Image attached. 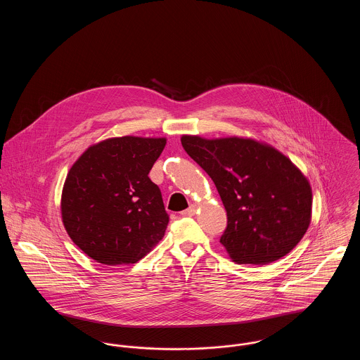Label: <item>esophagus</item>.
<instances>
[{"instance_id": "34e87169", "label": "esophagus", "mask_w": 360, "mask_h": 360, "mask_svg": "<svg viewBox=\"0 0 360 360\" xmlns=\"http://www.w3.org/2000/svg\"><path fill=\"white\" fill-rule=\"evenodd\" d=\"M195 212H197V207L194 205H190L188 209L184 210L181 214H182V216H194Z\"/></svg>"}]
</instances>
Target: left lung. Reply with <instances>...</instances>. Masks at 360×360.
I'll return each instance as SVG.
<instances>
[{
    "mask_svg": "<svg viewBox=\"0 0 360 360\" xmlns=\"http://www.w3.org/2000/svg\"><path fill=\"white\" fill-rule=\"evenodd\" d=\"M182 147L214 182L226 210L220 243L239 264H267L304 238L311 188L290 159L252 139L182 136Z\"/></svg>",
    "mask_w": 360,
    "mask_h": 360,
    "instance_id": "8db88e82",
    "label": "left lung"
}]
</instances>
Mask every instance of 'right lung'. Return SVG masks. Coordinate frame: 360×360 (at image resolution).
Wrapping results in <instances>:
<instances>
[{
  "mask_svg": "<svg viewBox=\"0 0 360 360\" xmlns=\"http://www.w3.org/2000/svg\"><path fill=\"white\" fill-rule=\"evenodd\" d=\"M165 146L163 137H113L72 165L62 220L87 257L108 266L136 263L165 236L169 214L148 176Z\"/></svg>",
  "mask_w": 360,
  "mask_h": 360,
  "instance_id": "1",
  "label": "right lung"
}]
</instances>
